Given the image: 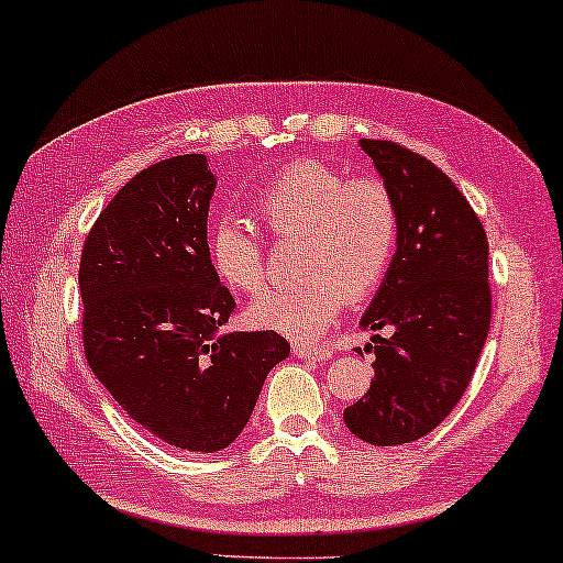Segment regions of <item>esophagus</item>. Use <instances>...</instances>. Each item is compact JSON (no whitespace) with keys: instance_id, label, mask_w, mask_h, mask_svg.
<instances>
[{"instance_id":"obj_1","label":"esophagus","mask_w":563,"mask_h":563,"mask_svg":"<svg viewBox=\"0 0 563 563\" xmlns=\"http://www.w3.org/2000/svg\"><path fill=\"white\" fill-rule=\"evenodd\" d=\"M291 350L297 357H305V360H324L330 357V350L322 347V344H307V342H294Z\"/></svg>"}]
</instances>
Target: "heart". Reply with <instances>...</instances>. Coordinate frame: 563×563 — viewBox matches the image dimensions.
Instances as JSON below:
<instances>
[{
  "label": "heart",
  "instance_id": "1",
  "mask_svg": "<svg viewBox=\"0 0 563 563\" xmlns=\"http://www.w3.org/2000/svg\"><path fill=\"white\" fill-rule=\"evenodd\" d=\"M254 213L274 239H301V279L264 289L249 317L262 330L297 340L322 334L347 299L375 294L400 241V209L385 180L347 178L309 158L276 170L256 194ZM206 246L211 269L231 291H258L266 249L252 227L221 216L211 223Z\"/></svg>",
  "mask_w": 563,
  "mask_h": 563
}]
</instances>
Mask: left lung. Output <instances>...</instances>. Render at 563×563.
Instances as JSON below:
<instances>
[{"mask_svg": "<svg viewBox=\"0 0 563 563\" xmlns=\"http://www.w3.org/2000/svg\"><path fill=\"white\" fill-rule=\"evenodd\" d=\"M395 194L400 241L362 330L375 334V379L344 410L369 445L412 443L461 402L490 327L486 229L451 178L393 141H360ZM372 347V344H369Z\"/></svg>", "mask_w": 563, "mask_h": 563, "instance_id": "8db88e82", "label": "left lung"}]
</instances>
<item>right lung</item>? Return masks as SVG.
Returning <instances> with one entry per match:
<instances>
[{"instance_id": "1", "label": "right lung", "mask_w": 563, "mask_h": 563, "mask_svg": "<svg viewBox=\"0 0 563 563\" xmlns=\"http://www.w3.org/2000/svg\"><path fill=\"white\" fill-rule=\"evenodd\" d=\"M206 155L143 168L102 209L80 256L85 357L131 418L180 451L227 448L289 354L272 330L219 334L236 309L211 269Z\"/></svg>"}]
</instances>
